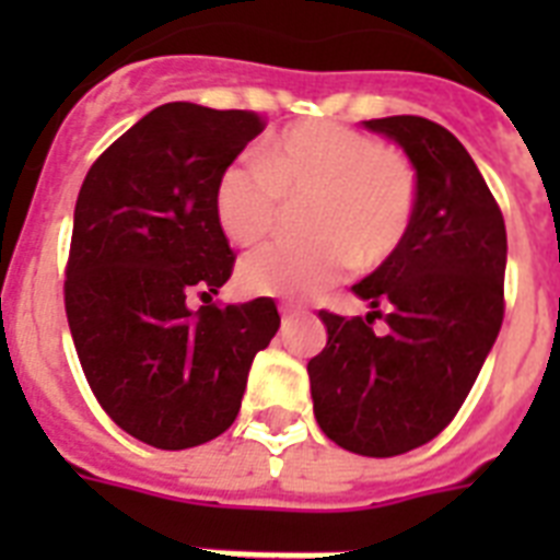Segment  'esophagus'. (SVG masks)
Instances as JSON below:
<instances>
[{"instance_id":"obj_1","label":"esophagus","mask_w":560,"mask_h":560,"mask_svg":"<svg viewBox=\"0 0 560 560\" xmlns=\"http://www.w3.org/2000/svg\"><path fill=\"white\" fill-rule=\"evenodd\" d=\"M279 311H281V316H284V319H290V316H305L307 314L305 307H299V305H281Z\"/></svg>"}]
</instances>
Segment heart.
I'll return each instance as SVG.
<instances>
[{
	"label": "heart",
	"instance_id": "obj_1",
	"mask_svg": "<svg viewBox=\"0 0 560 560\" xmlns=\"http://www.w3.org/2000/svg\"><path fill=\"white\" fill-rule=\"evenodd\" d=\"M416 168L404 153L340 121H299L258 144L253 165H229L214 218L237 246L261 241L281 202H302L307 237L261 246L237 264L249 296H314L349 264L374 270L398 253L416 218Z\"/></svg>",
	"mask_w": 560,
	"mask_h": 560
}]
</instances>
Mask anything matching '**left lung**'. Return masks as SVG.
Segmentation results:
<instances>
[{
	"instance_id": "8db88e82",
	"label": "left lung",
	"mask_w": 560,
	"mask_h": 560,
	"mask_svg": "<svg viewBox=\"0 0 560 560\" xmlns=\"http://www.w3.org/2000/svg\"><path fill=\"white\" fill-rule=\"evenodd\" d=\"M416 168V218L398 253L354 284L363 316L319 311L325 349L307 363L316 424L360 456H398L442 433L503 325L505 223L470 153L421 116L363 121ZM384 316L386 335L371 323Z\"/></svg>"
}]
</instances>
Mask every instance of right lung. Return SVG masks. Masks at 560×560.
I'll return each mask as SVG.
<instances>
[{"label":"right lung","mask_w":560,"mask_h":560,"mask_svg":"<svg viewBox=\"0 0 560 560\" xmlns=\"http://www.w3.org/2000/svg\"><path fill=\"white\" fill-rule=\"evenodd\" d=\"M261 130L246 109L162 104L101 153L74 202L63 293L78 360L104 412L160 451L229 430L279 331L272 299L211 305L235 264L214 186Z\"/></svg>","instance_id":"right-lung-1"}]
</instances>
